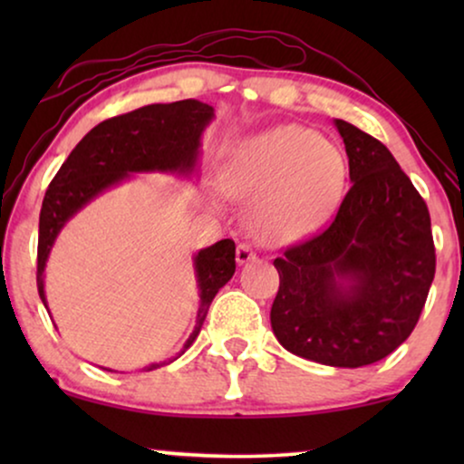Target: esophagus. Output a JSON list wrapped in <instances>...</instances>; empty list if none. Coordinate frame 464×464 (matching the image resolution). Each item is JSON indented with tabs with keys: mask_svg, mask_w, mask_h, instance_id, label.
Segmentation results:
<instances>
[{
	"mask_svg": "<svg viewBox=\"0 0 464 464\" xmlns=\"http://www.w3.org/2000/svg\"><path fill=\"white\" fill-rule=\"evenodd\" d=\"M257 259V253L251 249V245L246 243H240L238 249H237V262L243 266V264H249V262H256Z\"/></svg>",
	"mask_w": 464,
	"mask_h": 464,
	"instance_id": "1",
	"label": "esophagus"
}]
</instances>
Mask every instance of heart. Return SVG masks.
<instances>
[{"label":"heart","instance_id":"1","mask_svg":"<svg viewBox=\"0 0 464 464\" xmlns=\"http://www.w3.org/2000/svg\"><path fill=\"white\" fill-rule=\"evenodd\" d=\"M346 160L332 141L300 124H281L246 137L221 170V188L256 198L251 226L266 245H283L314 232L338 207Z\"/></svg>","mask_w":464,"mask_h":464}]
</instances>
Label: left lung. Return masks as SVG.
I'll list each match as a JSON object with an SVG mask.
<instances>
[{
	"label": "left lung",
	"instance_id": "obj_1",
	"mask_svg": "<svg viewBox=\"0 0 464 464\" xmlns=\"http://www.w3.org/2000/svg\"><path fill=\"white\" fill-rule=\"evenodd\" d=\"M353 186L325 232L275 259L272 332L297 357L363 367L416 327L435 276L427 202L386 145L334 120Z\"/></svg>",
	"mask_w": 464,
	"mask_h": 464
}]
</instances>
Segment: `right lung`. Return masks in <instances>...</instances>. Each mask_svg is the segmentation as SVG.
Wrapping results in <instances>:
<instances>
[{"label":"right lung","instance_id":"obj_1","mask_svg":"<svg viewBox=\"0 0 464 464\" xmlns=\"http://www.w3.org/2000/svg\"><path fill=\"white\" fill-rule=\"evenodd\" d=\"M213 116V107L196 99L145 105L97 124L75 145L59 173L50 181L40 211L37 291L46 310L44 270L54 240L67 221L105 189L118 186L135 173L192 177L198 167L200 137ZM234 253H237L234 240L224 238L194 256L200 306L194 332L189 334L181 353H186L198 338L213 297L237 270ZM160 365L164 363H151L145 370H156Z\"/></svg>","mask_w":464,"mask_h":464}]
</instances>
